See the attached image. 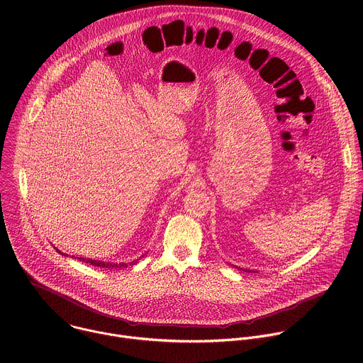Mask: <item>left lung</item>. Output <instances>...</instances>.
Masks as SVG:
<instances>
[{
    "label": "left lung",
    "instance_id": "obj_1",
    "mask_svg": "<svg viewBox=\"0 0 363 363\" xmlns=\"http://www.w3.org/2000/svg\"><path fill=\"white\" fill-rule=\"evenodd\" d=\"M245 272H247V270H245Z\"/></svg>",
    "mask_w": 363,
    "mask_h": 363
}]
</instances>
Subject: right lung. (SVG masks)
Masks as SVG:
<instances>
[{"mask_svg":"<svg viewBox=\"0 0 363 363\" xmlns=\"http://www.w3.org/2000/svg\"><path fill=\"white\" fill-rule=\"evenodd\" d=\"M59 251L60 254H63L60 250H56ZM80 262H84L90 266H96V267H100V269H108V270H112V269H122V267H128L126 263H119V264H115V263H105V262H97V260H90V258H82V257H77ZM136 262H130V264H135Z\"/></svg>","mask_w":363,"mask_h":363,"instance_id":"1","label":"right lung"}]
</instances>
